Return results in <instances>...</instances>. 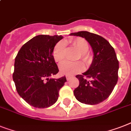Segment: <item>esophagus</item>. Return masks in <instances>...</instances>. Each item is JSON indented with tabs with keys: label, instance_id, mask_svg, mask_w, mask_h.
<instances>
[{
	"label": "esophagus",
	"instance_id": "obj_1",
	"mask_svg": "<svg viewBox=\"0 0 131 131\" xmlns=\"http://www.w3.org/2000/svg\"><path fill=\"white\" fill-rule=\"evenodd\" d=\"M66 78H67V81H69V80H70V79H71V76H70V75H67V76H66Z\"/></svg>",
	"mask_w": 131,
	"mask_h": 131
}]
</instances>
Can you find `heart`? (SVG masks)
I'll return each mask as SVG.
<instances>
[{
  "mask_svg": "<svg viewBox=\"0 0 131 131\" xmlns=\"http://www.w3.org/2000/svg\"><path fill=\"white\" fill-rule=\"evenodd\" d=\"M70 43L80 52L79 58H81L84 63L89 64L91 62L92 57L88 52L89 44L84 38H77L71 40ZM52 56L55 61L57 62H62L65 59L66 48L63 41H60L55 45L52 51ZM59 69L60 73L64 75H73L81 72L84 69V66L81 62L65 61L60 64Z\"/></svg>",
  "mask_w": 131,
  "mask_h": 131,
  "instance_id": "1",
  "label": "heart"
}]
</instances>
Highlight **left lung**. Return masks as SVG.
I'll return each instance as SVG.
<instances>
[{"label":"left lung","instance_id":"1","mask_svg":"<svg viewBox=\"0 0 131 131\" xmlns=\"http://www.w3.org/2000/svg\"><path fill=\"white\" fill-rule=\"evenodd\" d=\"M71 35L85 38L94 53L89 70L76 75L79 85L73 91L74 95L83 104H100L110 96L117 83L119 62L114 49L105 38L95 34L82 31Z\"/></svg>","mask_w":131,"mask_h":131}]
</instances>
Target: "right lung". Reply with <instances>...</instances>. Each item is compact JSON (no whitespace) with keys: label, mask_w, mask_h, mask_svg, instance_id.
I'll use <instances>...</instances> for the list:
<instances>
[{"label":"right lung","mask_w":131,"mask_h":131,"mask_svg":"<svg viewBox=\"0 0 131 131\" xmlns=\"http://www.w3.org/2000/svg\"><path fill=\"white\" fill-rule=\"evenodd\" d=\"M62 36L39 35L24 44L16 56L13 74L19 95L35 108H46L58 100L66 77L50 78L58 73L52 51Z\"/></svg>","instance_id":"add662e5"}]
</instances>
